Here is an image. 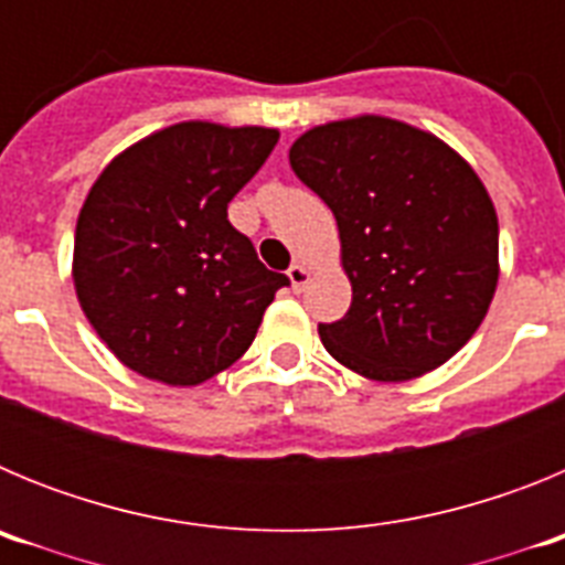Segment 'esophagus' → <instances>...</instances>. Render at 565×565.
Instances as JSON below:
<instances>
[{
    "label": "esophagus",
    "instance_id": "obj_1",
    "mask_svg": "<svg viewBox=\"0 0 565 565\" xmlns=\"http://www.w3.org/2000/svg\"><path fill=\"white\" fill-rule=\"evenodd\" d=\"M288 279H291L294 291H302V288L308 286V279H311V271H308L302 263H294V266L288 268Z\"/></svg>",
    "mask_w": 565,
    "mask_h": 565
}]
</instances>
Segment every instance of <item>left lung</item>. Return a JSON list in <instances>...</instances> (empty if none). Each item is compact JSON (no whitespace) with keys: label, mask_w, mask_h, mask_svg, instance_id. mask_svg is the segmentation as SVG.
Masks as SVG:
<instances>
[{"label":"left lung","mask_w":565,"mask_h":565,"mask_svg":"<svg viewBox=\"0 0 565 565\" xmlns=\"http://www.w3.org/2000/svg\"><path fill=\"white\" fill-rule=\"evenodd\" d=\"M294 174L337 217L351 308L319 326L339 364L373 382L441 367L498 286V214L476 169L433 132L356 115L302 132Z\"/></svg>","instance_id":"obj_1"}]
</instances>
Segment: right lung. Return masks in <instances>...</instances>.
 <instances>
[{
    "label": "right lung",
    "instance_id": "1",
    "mask_svg": "<svg viewBox=\"0 0 565 565\" xmlns=\"http://www.w3.org/2000/svg\"><path fill=\"white\" fill-rule=\"evenodd\" d=\"M268 127L183 121L115 154L78 212L73 282L102 342L152 382L194 387L257 337L286 274L268 271L228 203L277 147Z\"/></svg>",
    "mask_w": 565,
    "mask_h": 565
}]
</instances>
